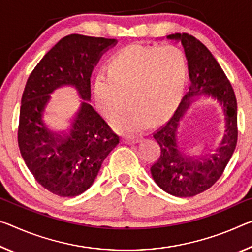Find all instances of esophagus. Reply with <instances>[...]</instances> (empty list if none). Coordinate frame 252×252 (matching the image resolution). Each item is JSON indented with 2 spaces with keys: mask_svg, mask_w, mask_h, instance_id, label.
<instances>
[{
  "mask_svg": "<svg viewBox=\"0 0 252 252\" xmlns=\"http://www.w3.org/2000/svg\"><path fill=\"white\" fill-rule=\"evenodd\" d=\"M122 142L127 143V145H131V143H137L140 141V138L139 137H130V135H123L122 137Z\"/></svg>",
  "mask_w": 252,
  "mask_h": 252,
  "instance_id": "esophagus-1",
  "label": "esophagus"
}]
</instances>
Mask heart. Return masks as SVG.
<instances>
[{
	"label": "heart",
	"mask_w": 252,
	"mask_h": 252,
	"mask_svg": "<svg viewBox=\"0 0 252 252\" xmlns=\"http://www.w3.org/2000/svg\"><path fill=\"white\" fill-rule=\"evenodd\" d=\"M187 62L176 46H130L110 61L107 74L96 77V105L106 119L113 120L120 132L135 133L149 125L150 119L168 113L178 102L186 81Z\"/></svg>",
	"instance_id": "b5f03b06"
}]
</instances>
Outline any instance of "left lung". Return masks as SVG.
<instances>
[{
  "label": "left lung",
  "instance_id": "8db88e82",
  "mask_svg": "<svg viewBox=\"0 0 252 252\" xmlns=\"http://www.w3.org/2000/svg\"><path fill=\"white\" fill-rule=\"evenodd\" d=\"M167 39L182 42L189 63V86L176 111L154 132L160 154L150 171L162 190L177 197H191L213 186L232 157L238 140L237 98L221 66L199 40L189 33L169 34ZM199 94L220 102L226 114V131L212 153L195 158L181 151L178 126L191 99Z\"/></svg>",
  "mask_w": 252,
  "mask_h": 252
}]
</instances>
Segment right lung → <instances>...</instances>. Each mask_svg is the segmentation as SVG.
<instances>
[{"label":"right lung","mask_w":252,"mask_h":252,"mask_svg":"<svg viewBox=\"0 0 252 252\" xmlns=\"http://www.w3.org/2000/svg\"><path fill=\"white\" fill-rule=\"evenodd\" d=\"M115 43V39L66 35L43 56L27 81L20 107V153L35 181L58 196L74 197L89 189L120 141L87 102L94 66ZM63 85L74 86L83 101L67 130L56 134L47 129L43 114L50 94Z\"/></svg>","instance_id":"obj_1"}]
</instances>
